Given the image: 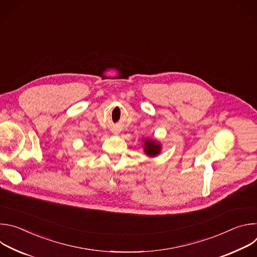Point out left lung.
Masks as SVG:
<instances>
[{
	"label": "left lung",
	"mask_w": 257,
	"mask_h": 257,
	"mask_svg": "<svg viewBox=\"0 0 257 257\" xmlns=\"http://www.w3.org/2000/svg\"><path fill=\"white\" fill-rule=\"evenodd\" d=\"M143 142H144V145H143L144 153L149 157H157L158 155H160L162 145L159 141L151 138H146V139H143Z\"/></svg>",
	"instance_id": "left-lung-1"
}]
</instances>
